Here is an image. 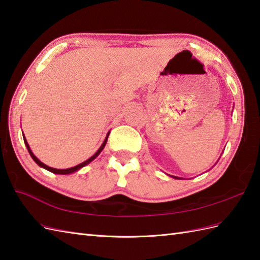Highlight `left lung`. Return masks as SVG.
<instances>
[{"label":"left lung","mask_w":260,"mask_h":260,"mask_svg":"<svg viewBox=\"0 0 260 260\" xmlns=\"http://www.w3.org/2000/svg\"><path fill=\"white\" fill-rule=\"evenodd\" d=\"M175 178H178V177H175Z\"/></svg>","instance_id":"left-lung-1"}]
</instances>
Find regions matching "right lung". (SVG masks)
<instances>
[{
  "instance_id": "right-lung-1",
  "label": "right lung",
  "mask_w": 260,
  "mask_h": 260,
  "mask_svg": "<svg viewBox=\"0 0 260 260\" xmlns=\"http://www.w3.org/2000/svg\"><path fill=\"white\" fill-rule=\"evenodd\" d=\"M107 138H108V134H107V136H106V138H105V141H104V143L102 144V146L100 147V149L98 150V152H96L92 157L90 158H88L87 160H85V161H83L82 164H78V165H76V166H74V167H71V168H66V170H56V168H52V167H50V166H47V165H45V164H43V162H42L40 159H38L34 156V154L32 153V150H31V148H29V146H28V144H27V142H26V140H25V137H24V143H25V145H26V148H27V150H28V153H29V155H31V157L33 158V160L36 162V164H38L39 166H41V167H43V168H45V170H47V171H50V172H52V173H54V174H62V175H66V174H71V173H74V172H76V171H78L80 170V168H82L83 166H85V165H87L88 162H90L92 161L93 159H95L96 157H98L99 156V154L102 152L103 150V148H104V146L106 145V142H107Z\"/></svg>"
}]
</instances>
